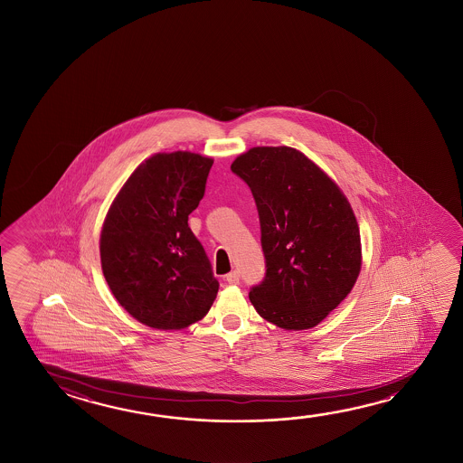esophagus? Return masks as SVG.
Segmentation results:
<instances>
[{
	"label": "esophagus",
	"instance_id": "obj_1",
	"mask_svg": "<svg viewBox=\"0 0 463 463\" xmlns=\"http://www.w3.org/2000/svg\"><path fill=\"white\" fill-rule=\"evenodd\" d=\"M239 279H241V274H239V271H232V273H229L228 276H226L228 284H239Z\"/></svg>",
	"mask_w": 463,
	"mask_h": 463
}]
</instances>
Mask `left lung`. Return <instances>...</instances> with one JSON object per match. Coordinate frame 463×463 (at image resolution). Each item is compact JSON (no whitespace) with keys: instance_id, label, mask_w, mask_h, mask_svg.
<instances>
[{"instance_id":"1","label":"left lung","mask_w":463,"mask_h":463,"mask_svg":"<svg viewBox=\"0 0 463 463\" xmlns=\"http://www.w3.org/2000/svg\"><path fill=\"white\" fill-rule=\"evenodd\" d=\"M257 203L266 278L250 290L258 315L286 331L319 325L355 286L362 242L341 187L292 146H253L231 165Z\"/></svg>"}]
</instances>
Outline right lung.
<instances>
[{"label": "right lung", "instance_id": "obj_1", "mask_svg": "<svg viewBox=\"0 0 463 463\" xmlns=\"http://www.w3.org/2000/svg\"><path fill=\"white\" fill-rule=\"evenodd\" d=\"M213 158L155 153L136 167L99 232L101 269L122 308L145 326L189 327L212 308L220 284L190 213L205 194Z\"/></svg>", "mask_w": 463, "mask_h": 463}]
</instances>
